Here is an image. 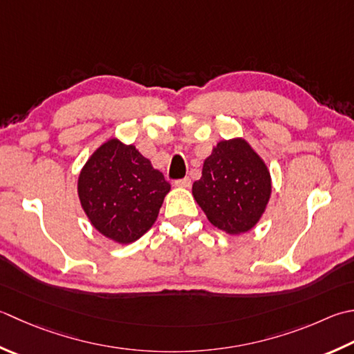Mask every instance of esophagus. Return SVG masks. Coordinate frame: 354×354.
<instances>
[{
  "label": "esophagus",
  "instance_id": "1",
  "mask_svg": "<svg viewBox=\"0 0 354 354\" xmlns=\"http://www.w3.org/2000/svg\"><path fill=\"white\" fill-rule=\"evenodd\" d=\"M192 184L190 178H184V179H178V181H175V185L176 187H183V189H189Z\"/></svg>",
  "mask_w": 354,
  "mask_h": 354
}]
</instances>
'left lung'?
I'll use <instances>...</instances> for the list:
<instances>
[{"label": "left lung", "instance_id": "left-lung-1", "mask_svg": "<svg viewBox=\"0 0 354 354\" xmlns=\"http://www.w3.org/2000/svg\"><path fill=\"white\" fill-rule=\"evenodd\" d=\"M193 198L207 219L228 234H241L259 223L272 195L267 165L242 138L213 147L193 183Z\"/></svg>", "mask_w": 354, "mask_h": 354}]
</instances>
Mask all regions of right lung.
Wrapping results in <instances>:
<instances>
[{
    "instance_id": "1",
    "label": "right lung",
    "mask_w": 354,
    "mask_h": 354,
    "mask_svg": "<svg viewBox=\"0 0 354 354\" xmlns=\"http://www.w3.org/2000/svg\"><path fill=\"white\" fill-rule=\"evenodd\" d=\"M170 184L135 145L112 138L78 176L82 210L96 230L118 244L140 239L155 224Z\"/></svg>"
}]
</instances>
